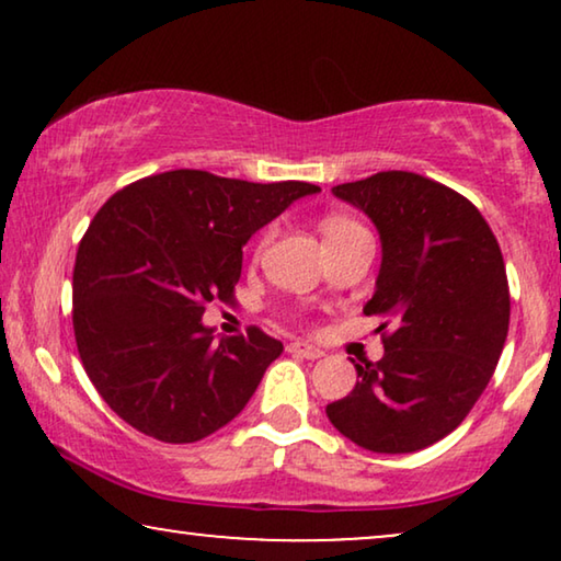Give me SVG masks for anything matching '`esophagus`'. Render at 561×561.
Here are the masks:
<instances>
[{"instance_id":"1","label":"esophagus","mask_w":561,"mask_h":561,"mask_svg":"<svg viewBox=\"0 0 561 561\" xmlns=\"http://www.w3.org/2000/svg\"><path fill=\"white\" fill-rule=\"evenodd\" d=\"M290 355H298V357H306V359H319L324 357V350L317 347V344H309V342H288L286 347Z\"/></svg>"}]
</instances>
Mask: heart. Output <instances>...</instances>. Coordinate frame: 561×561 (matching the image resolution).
I'll list each match as a JSON object with an SVG mask.
<instances>
[{"instance_id": "1", "label": "heart", "mask_w": 561, "mask_h": 561, "mask_svg": "<svg viewBox=\"0 0 561 561\" xmlns=\"http://www.w3.org/2000/svg\"><path fill=\"white\" fill-rule=\"evenodd\" d=\"M357 229H363V225H359L357 219L344 217V214H329V217L321 221V232H324V240L327 242L342 240V237L357 232ZM267 240H271V229H267V232L263 234V240H260V250L265 248Z\"/></svg>"}]
</instances>
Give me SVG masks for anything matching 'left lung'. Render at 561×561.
Instances as JSON below:
<instances>
[{"instance_id": "left-lung-1", "label": "left lung", "mask_w": 561, "mask_h": 561, "mask_svg": "<svg viewBox=\"0 0 561 561\" xmlns=\"http://www.w3.org/2000/svg\"><path fill=\"white\" fill-rule=\"evenodd\" d=\"M332 191L378 227L382 263L365 313L388 321L386 355L355 365L359 380L327 416L363 449H424L462 424L501 359L511 321L501 244L470 198L426 175L380 171Z\"/></svg>"}]
</instances>
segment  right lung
Instances as JSON below:
<instances>
[{
	"instance_id": "add662e5",
	"label": "right lung",
	"mask_w": 561,
	"mask_h": 561,
	"mask_svg": "<svg viewBox=\"0 0 561 561\" xmlns=\"http://www.w3.org/2000/svg\"><path fill=\"white\" fill-rule=\"evenodd\" d=\"M317 191L181 168L129 183L96 211L76 252L73 334L89 380L122 421L191 444L248 405L283 344L260 327L217 342L202 313L234 301L242 244Z\"/></svg>"
}]
</instances>
